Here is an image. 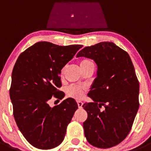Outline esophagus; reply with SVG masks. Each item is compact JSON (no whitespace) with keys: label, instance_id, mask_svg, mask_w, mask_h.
<instances>
[{"label":"esophagus","instance_id":"34e87169","mask_svg":"<svg viewBox=\"0 0 151 151\" xmlns=\"http://www.w3.org/2000/svg\"><path fill=\"white\" fill-rule=\"evenodd\" d=\"M77 104H78V108H82V105H83V103L82 102V101H77Z\"/></svg>","mask_w":151,"mask_h":151}]
</instances>
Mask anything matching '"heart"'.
<instances>
[{"mask_svg": "<svg viewBox=\"0 0 151 151\" xmlns=\"http://www.w3.org/2000/svg\"><path fill=\"white\" fill-rule=\"evenodd\" d=\"M80 66L82 71L91 66H94V63L90 59H82L80 61ZM86 87L82 85H69L66 88V94L69 97H73L75 99H81L83 97Z\"/></svg>", "mask_w": 151, "mask_h": 151, "instance_id": "heart-1", "label": "heart"}]
</instances>
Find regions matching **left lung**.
<instances>
[{"mask_svg":"<svg viewBox=\"0 0 151 151\" xmlns=\"http://www.w3.org/2000/svg\"><path fill=\"white\" fill-rule=\"evenodd\" d=\"M76 57L94 60L97 66L88 94L93 102L82 106L88 113L83 123L86 139L99 148L116 146L129 134L139 107V82L132 60L127 52L108 41L85 47Z\"/></svg>","mask_w":151,"mask_h":151,"instance_id":"left-lung-1","label":"left lung"}]
</instances>
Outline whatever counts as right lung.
<instances>
[{
  "label": "right lung",
  "mask_w": 151,
  "mask_h": 151,
  "mask_svg": "<svg viewBox=\"0 0 151 151\" xmlns=\"http://www.w3.org/2000/svg\"><path fill=\"white\" fill-rule=\"evenodd\" d=\"M82 45L59 46L40 41L19 56L12 72L10 97L13 116L22 135L35 147L54 148L62 143L78 104L73 98L50 107L52 97L61 100V69Z\"/></svg>",
  "instance_id": "right-lung-1"
}]
</instances>
